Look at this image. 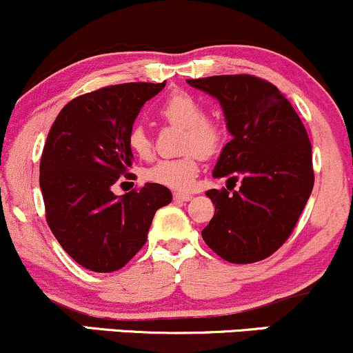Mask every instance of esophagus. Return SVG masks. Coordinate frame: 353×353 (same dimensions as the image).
Segmentation results:
<instances>
[{
	"instance_id": "34e87169",
	"label": "esophagus",
	"mask_w": 353,
	"mask_h": 353,
	"mask_svg": "<svg viewBox=\"0 0 353 353\" xmlns=\"http://www.w3.org/2000/svg\"><path fill=\"white\" fill-rule=\"evenodd\" d=\"M174 199L188 202V201L192 199V196H190V194H185V192H174Z\"/></svg>"
}]
</instances>
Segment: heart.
Segmentation results:
<instances>
[{
	"label": "heart",
	"mask_w": 353,
	"mask_h": 353,
	"mask_svg": "<svg viewBox=\"0 0 353 353\" xmlns=\"http://www.w3.org/2000/svg\"><path fill=\"white\" fill-rule=\"evenodd\" d=\"M161 117L168 123L185 129L184 151L188 156L179 159H163L148 169L145 177L154 184L176 190H188L199 174V154L212 156L224 143V129L208 121L205 108L189 92H172L159 108ZM129 148L139 157H149L152 144L143 125H134L128 134Z\"/></svg>",
	"instance_id": "obj_1"
}]
</instances>
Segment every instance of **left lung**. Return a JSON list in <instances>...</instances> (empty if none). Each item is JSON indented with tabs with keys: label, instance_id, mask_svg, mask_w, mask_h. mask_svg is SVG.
Listing matches in <instances>:
<instances>
[{
	"label": "left lung",
	"instance_id": "obj_1",
	"mask_svg": "<svg viewBox=\"0 0 353 353\" xmlns=\"http://www.w3.org/2000/svg\"><path fill=\"white\" fill-rule=\"evenodd\" d=\"M219 101L232 139L222 148L214 177L241 188L210 189L216 204L202 239L219 257L252 264L269 257L290 236L312 188V145L292 104L274 84L249 74L188 79Z\"/></svg>",
	"mask_w": 353,
	"mask_h": 353
}]
</instances>
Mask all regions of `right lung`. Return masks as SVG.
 <instances>
[{
  "mask_svg": "<svg viewBox=\"0 0 353 353\" xmlns=\"http://www.w3.org/2000/svg\"><path fill=\"white\" fill-rule=\"evenodd\" d=\"M164 83H125L79 96L61 109L39 164L46 221L68 254L92 272H114L145 244L157 209L171 190L145 182L112 192L132 165L128 134L137 114Z\"/></svg>",
  "mask_w": 353,
  "mask_h": 353,
  "instance_id": "add662e5",
  "label": "right lung"
}]
</instances>
